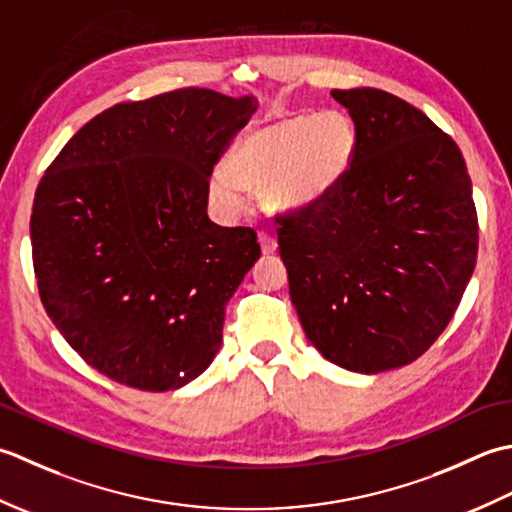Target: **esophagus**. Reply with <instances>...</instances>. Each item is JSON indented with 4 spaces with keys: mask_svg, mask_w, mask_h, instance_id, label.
Wrapping results in <instances>:
<instances>
[{
    "mask_svg": "<svg viewBox=\"0 0 512 512\" xmlns=\"http://www.w3.org/2000/svg\"><path fill=\"white\" fill-rule=\"evenodd\" d=\"M258 243H260V249H263V254H274L276 249H278L276 238L271 236L269 232H260L258 234Z\"/></svg>",
    "mask_w": 512,
    "mask_h": 512,
    "instance_id": "obj_1",
    "label": "esophagus"
}]
</instances>
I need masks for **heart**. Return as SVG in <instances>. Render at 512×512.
Masks as SVG:
<instances>
[{
	"mask_svg": "<svg viewBox=\"0 0 512 512\" xmlns=\"http://www.w3.org/2000/svg\"><path fill=\"white\" fill-rule=\"evenodd\" d=\"M356 125L336 110L289 114L247 132L227 156V174L212 181L214 201L225 210L243 205V191L263 192L269 212L314 210L336 192L356 154Z\"/></svg>",
	"mask_w": 512,
	"mask_h": 512,
	"instance_id": "b5f03b06",
	"label": "heart"
}]
</instances>
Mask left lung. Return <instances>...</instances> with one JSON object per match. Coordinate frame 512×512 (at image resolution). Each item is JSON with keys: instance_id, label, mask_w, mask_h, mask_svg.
Instances as JSON below:
<instances>
[{"instance_id": "1", "label": "left lung", "mask_w": 512, "mask_h": 512, "mask_svg": "<svg viewBox=\"0 0 512 512\" xmlns=\"http://www.w3.org/2000/svg\"><path fill=\"white\" fill-rule=\"evenodd\" d=\"M358 143L325 203L276 214L289 296L309 342L356 373L404 367L451 322L477 260L471 176L457 143L378 88L331 90Z\"/></svg>"}]
</instances>
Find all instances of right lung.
I'll list each match as a JSON object with an SVG mask.
<instances>
[{"label": "right lung", "instance_id": "obj_1", "mask_svg": "<svg viewBox=\"0 0 512 512\" xmlns=\"http://www.w3.org/2000/svg\"><path fill=\"white\" fill-rule=\"evenodd\" d=\"M252 97L181 88L97 114L48 165L30 216L39 298L90 367L141 391L198 378L256 260L207 216L210 176Z\"/></svg>", "mask_w": 512, "mask_h": 512}]
</instances>
